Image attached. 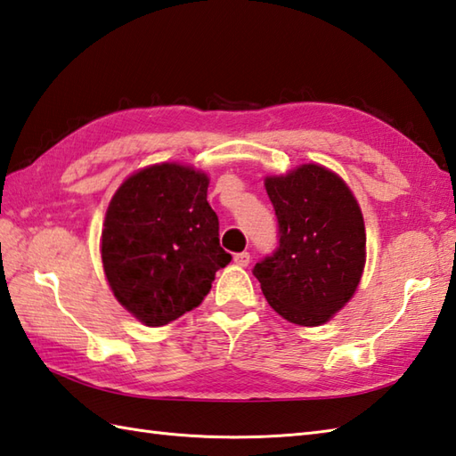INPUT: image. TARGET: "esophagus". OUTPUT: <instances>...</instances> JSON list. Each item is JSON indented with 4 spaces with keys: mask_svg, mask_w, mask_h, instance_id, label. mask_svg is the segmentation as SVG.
Here are the masks:
<instances>
[{
    "mask_svg": "<svg viewBox=\"0 0 456 456\" xmlns=\"http://www.w3.org/2000/svg\"><path fill=\"white\" fill-rule=\"evenodd\" d=\"M233 260H235L237 266H248L250 255H248V253H237V255L233 256Z\"/></svg>",
    "mask_w": 456,
    "mask_h": 456,
    "instance_id": "34e87169",
    "label": "esophagus"
}]
</instances>
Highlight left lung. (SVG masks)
Segmentation results:
<instances>
[{
  "instance_id": "1",
  "label": "left lung",
  "mask_w": 456,
  "mask_h": 456,
  "mask_svg": "<svg viewBox=\"0 0 456 456\" xmlns=\"http://www.w3.org/2000/svg\"><path fill=\"white\" fill-rule=\"evenodd\" d=\"M266 193L278 219V247L255 265L266 302L289 323L329 322L361 282L366 233L346 183L319 164L268 176Z\"/></svg>"
}]
</instances>
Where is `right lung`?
Masks as SVG:
<instances>
[{"instance_id":"add662e5","label":"right lung","mask_w":456,"mask_h":456,"mask_svg":"<svg viewBox=\"0 0 456 456\" xmlns=\"http://www.w3.org/2000/svg\"><path fill=\"white\" fill-rule=\"evenodd\" d=\"M208 186L203 172L164 162L134 172L111 198L103 273L118 302L144 325H167L198 307L231 263Z\"/></svg>"}]
</instances>
